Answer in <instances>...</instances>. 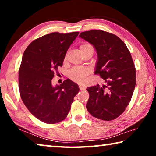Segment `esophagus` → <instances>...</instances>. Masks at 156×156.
I'll return each instance as SVG.
<instances>
[{"mask_svg":"<svg viewBox=\"0 0 156 156\" xmlns=\"http://www.w3.org/2000/svg\"><path fill=\"white\" fill-rule=\"evenodd\" d=\"M79 88H80V90H81V91L85 90V87H83V86L79 85Z\"/></svg>","mask_w":156,"mask_h":156,"instance_id":"esophagus-1","label":"esophagus"}]
</instances>
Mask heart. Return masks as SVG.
Returning a JSON list of instances; mask_svg holds the SVG:
<instances>
[{
  "label": "heart",
  "mask_w": 156,
  "mask_h": 156,
  "mask_svg": "<svg viewBox=\"0 0 156 156\" xmlns=\"http://www.w3.org/2000/svg\"><path fill=\"white\" fill-rule=\"evenodd\" d=\"M89 48H93L91 44L84 43L80 46V50L82 54ZM89 75V71L84 68H73L69 72V76L70 79L76 83H84L86 81L87 77Z\"/></svg>",
  "instance_id": "b5f03b06"
}]
</instances>
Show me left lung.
I'll return each instance as SVG.
<instances>
[{"instance_id": "8db88e82", "label": "left lung", "mask_w": 156, "mask_h": 156, "mask_svg": "<svg viewBox=\"0 0 156 156\" xmlns=\"http://www.w3.org/2000/svg\"><path fill=\"white\" fill-rule=\"evenodd\" d=\"M79 37L93 44L98 54L95 74L106 84L89 87L86 107L100 120H114L125 112L136 83L135 65L125 43L115 34L100 30L80 33Z\"/></svg>"}]
</instances>
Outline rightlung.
Segmentation results:
<instances>
[{
  "label": "right lung",
  "mask_w": 156,
  "mask_h": 156,
  "mask_svg": "<svg viewBox=\"0 0 156 156\" xmlns=\"http://www.w3.org/2000/svg\"><path fill=\"white\" fill-rule=\"evenodd\" d=\"M79 32H54L36 39L23 54L19 69V91L26 107L42 122L56 124L67 117L78 93L77 84L67 79L53 87L51 80L62 67L69 47Z\"/></svg>",
  "instance_id": "right-lung-1"
}]
</instances>
